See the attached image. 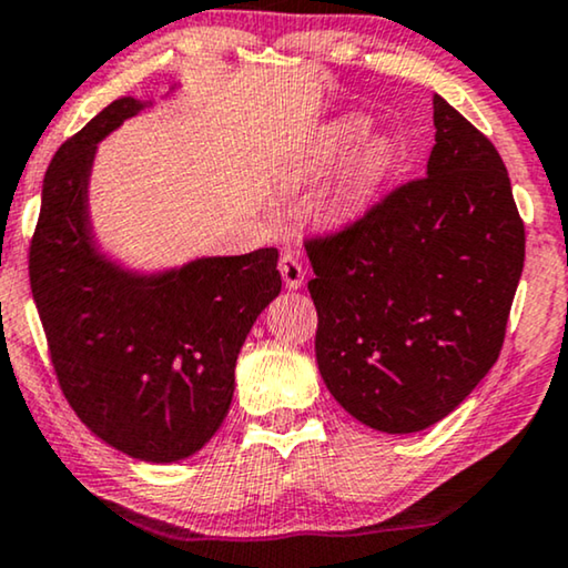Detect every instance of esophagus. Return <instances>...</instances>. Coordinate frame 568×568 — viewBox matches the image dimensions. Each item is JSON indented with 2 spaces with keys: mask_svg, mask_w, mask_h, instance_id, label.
<instances>
[{
  "mask_svg": "<svg viewBox=\"0 0 568 568\" xmlns=\"http://www.w3.org/2000/svg\"><path fill=\"white\" fill-rule=\"evenodd\" d=\"M278 271H282L286 290H300V286L305 284V268H302V261L297 255L284 253L282 261H278Z\"/></svg>",
  "mask_w": 568,
  "mask_h": 568,
  "instance_id": "1",
  "label": "esophagus"
}]
</instances>
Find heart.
I'll use <instances>...</instances> for the list:
<instances>
[{"mask_svg": "<svg viewBox=\"0 0 568 568\" xmlns=\"http://www.w3.org/2000/svg\"><path fill=\"white\" fill-rule=\"evenodd\" d=\"M369 121L364 115H341L317 131L305 162L300 165L302 178H315L336 168L356 144L367 136ZM398 168V152L390 139L372 136L348 158L336 183L323 201V216L331 224H348L367 212Z\"/></svg>", "mask_w": 568, "mask_h": 568, "instance_id": "b5f03b06", "label": "heart"}]
</instances>
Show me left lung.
I'll list each match as a JSON object with an SVG mask.
<instances>
[{
    "label": "left lung",
    "mask_w": 568,
    "mask_h": 568,
    "mask_svg": "<svg viewBox=\"0 0 568 568\" xmlns=\"http://www.w3.org/2000/svg\"><path fill=\"white\" fill-rule=\"evenodd\" d=\"M426 178L354 227L310 240L315 359L356 422L429 429L499 359L525 263V224L496 146L434 95Z\"/></svg>",
    "instance_id": "1"
}]
</instances>
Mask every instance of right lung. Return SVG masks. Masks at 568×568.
Listing matches in <instances>:
<instances>
[{"label":"right lung","instance_id":"add662e5","mask_svg":"<svg viewBox=\"0 0 568 568\" xmlns=\"http://www.w3.org/2000/svg\"><path fill=\"white\" fill-rule=\"evenodd\" d=\"M150 105L113 100L53 154L30 290L74 414L119 453L165 465L199 453L222 426L237 354L282 276L276 247L158 271L131 268L100 247L90 216L98 144Z\"/></svg>","mask_w":568,"mask_h":568}]
</instances>
